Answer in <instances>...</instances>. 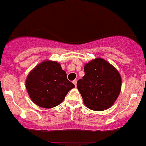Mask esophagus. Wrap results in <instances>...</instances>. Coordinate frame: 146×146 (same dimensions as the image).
Instances as JSON below:
<instances>
[{"mask_svg":"<svg viewBox=\"0 0 146 146\" xmlns=\"http://www.w3.org/2000/svg\"><path fill=\"white\" fill-rule=\"evenodd\" d=\"M73 84H74L75 85V86H76V84H77V80H73Z\"/></svg>","mask_w":146,"mask_h":146,"instance_id":"esophagus-1","label":"esophagus"}]
</instances>
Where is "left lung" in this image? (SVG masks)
I'll use <instances>...</instances> for the list:
<instances>
[{
    "label": "left lung",
    "mask_w": 146,
    "mask_h": 146,
    "mask_svg": "<svg viewBox=\"0 0 146 146\" xmlns=\"http://www.w3.org/2000/svg\"><path fill=\"white\" fill-rule=\"evenodd\" d=\"M84 73L78 80L77 87L85 106L93 111L110 108L121 92L119 72L105 59L96 58L85 64Z\"/></svg>",
    "instance_id": "1"
}]
</instances>
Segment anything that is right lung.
Returning <instances> with one entry per match:
<instances>
[{
	"label": "right lung",
	"mask_w": 146,
	"mask_h": 146,
	"mask_svg": "<svg viewBox=\"0 0 146 146\" xmlns=\"http://www.w3.org/2000/svg\"><path fill=\"white\" fill-rule=\"evenodd\" d=\"M25 87L33 102L42 108H50L60 104L75 86L68 80L60 64L46 60L30 72Z\"/></svg>",
	"instance_id": "right-lung-1"
}]
</instances>
